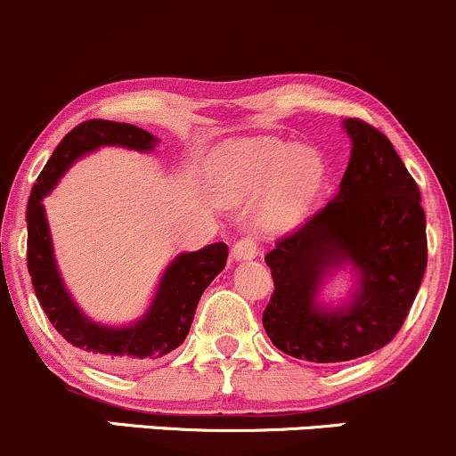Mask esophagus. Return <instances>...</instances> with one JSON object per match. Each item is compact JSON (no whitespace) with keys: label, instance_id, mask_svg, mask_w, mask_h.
<instances>
[{"label":"esophagus","instance_id":"esophagus-1","mask_svg":"<svg viewBox=\"0 0 456 456\" xmlns=\"http://www.w3.org/2000/svg\"><path fill=\"white\" fill-rule=\"evenodd\" d=\"M256 254H258V246L252 237L239 239V241L232 246L234 261H249V258H254Z\"/></svg>","mask_w":456,"mask_h":456}]
</instances>
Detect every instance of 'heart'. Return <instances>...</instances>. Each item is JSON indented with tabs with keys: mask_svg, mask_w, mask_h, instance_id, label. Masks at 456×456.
I'll return each mask as SVG.
<instances>
[{
	"mask_svg": "<svg viewBox=\"0 0 456 456\" xmlns=\"http://www.w3.org/2000/svg\"><path fill=\"white\" fill-rule=\"evenodd\" d=\"M219 180L232 198H256L263 189L261 222L278 230L296 224L324 180V163L313 150L278 141H241L224 150Z\"/></svg>",
	"mask_w": 456,
	"mask_h": 456,
	"instance_id": "b5f03b06",
	"label": "heart"
}]
</instances>
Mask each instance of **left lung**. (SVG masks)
I'll use <instances>...</instances> for the list:
<instances>
[{
	"mask_svg": "<svg viewBox=\"0 0 456 456\" xmlns=\"http://www.w3.org/2000/svg\"><path fill=\"white\" fill-rule=\"evenodd\" d=\"M341 126L352 150L339 191L265 256L273 278L267 337L311 363H341L389 344L426 269L418 184L383 132L361 119ZM341 271L351 273V293L326 303L323 289Z\"/></svg>",
	"mask_w": 456,
	"mask_h": 456,
	"instance_id": "obj_1",
	"label": "left lung"
}]
</instances>
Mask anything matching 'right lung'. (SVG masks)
<instances>
[{"label": "right lung", "instance_id": "obj_1", "mask_svg": "<svg viewBox=\"0 0 456 456\" xmlns=\"http://www.w3.org/2000/svg\"><path fill=\"white\" fill-rule=\"evenodd\" d=\"M160 141L132 124L91 119L76 126L58 143L34 183L28 202V272L43 311L52 326L71 346L89 352L100 363L128 370L169 354L187 339L200 297L213 278L226 267V243H210L198 252H180L165 267L150 306L141 317L124 326L91 320L67 289L53 254L50 224L43 200L82 156L100 148H126L150 154Z\"/></svg>", "mask_w": 456, "mask_h": 456}]
</instances>
